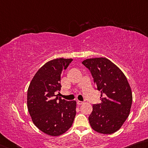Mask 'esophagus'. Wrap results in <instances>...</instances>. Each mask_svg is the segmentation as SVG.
Masks as SVG:
<instances>
[{"label": "esophagus", "instance_id": "1", "mask_svg": "<svg viewBox=\"0 0 148 148\" xmlns=\"http://www.w3.org/2000/svg\"><path fill=\"white\" fill-rule=\"evenodd\" d=\"M83 103H84V102L83 101H77V104L79 105L83 104Z\"/></svg>", "mask_w": 148, "mask_h": 148}]
</instances>
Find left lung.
I'll return each mask as SVG.
<instances>
[{"label":"left lung","instance_id":"8db88e82","mask_svg":"<svg viewBox=\"0 0 148 148\" xmlns=\"http://www.w3.org/2000/svg\"><path fill=\"white\" fill-rule=\"evenodd\" d=\"M82 64L91 72L101 94V103L93 105L88 117L90 125L97 133H115L130 113L133 95L127 79L118 66L106 58L86 59Z\"/></svg>","mask_w":148,"mask_h":148}]
</instances>
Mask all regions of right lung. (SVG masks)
I'll return each instance as SVG.
<instances>
[{"mask_svg":"<svg viewBox=\"0 0 148 148\" xmlns=\"http://www.w3.org/2000/svg\"><path fill=\"white\" fill-rule=\"evenodd\" d=\"M72 61L60 58L47 62L36 72L28 88L27 106L32 120L48 135L66 133L75 117V101H67L56 95L61 90L62 71Z\"/></svg>","mask_w":148,"mask_h":148,"instance_id":"1","label":"right lung"}]
</instances>
